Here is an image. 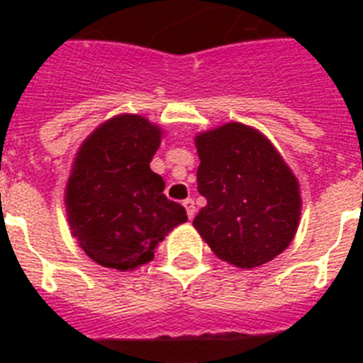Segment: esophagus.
I'll return each mask as SVG.
<instances>
[{"label":"esophagus","instance_id":"1","mask_svg":"<svg viewBox=\"0 0 363 363\" xmlns=\"http://www.w3.org/2000/svg\"><path fill=\"white\" fill-rule=\"evenodd\" d=\"M184 207H185V211H187L189 220H192V218H194V214H196V207H194V201H192L191 198H187V200L184 201Z\"/></svg>","mask_w":363,"mask_h":363}]
</instances>
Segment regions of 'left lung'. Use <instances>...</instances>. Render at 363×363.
Listing matches in <instances>:
<instances>
[{
	"instance_id": "obj_1",
	"label": "left lung",
	"mask_w": 363,
	"mask_h": 363,
	"mask_svg": "<svg viewBox=\"0 0 363 363\" xmlns=\"http://www.w3.org/2000/svg\"><path fill=\"white\" fill-rule=\"evenodd\" d=\"M198 192L207 205L192 225L220 259L240 269L284 252L301 214L300 184L259 130L230 121L194 138Z\"/></svg>"
}]
</instances>
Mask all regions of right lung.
Instances as JSON below:
<instances>
[{
    "mask_svg": "<svg viewBox=\"0 0 363 363\" xmlns=\"http://www.w3.org/2000/svg\"><path fill=\"white\" fill-rule=\"evenodd\" d=\"M162 134L147 118L120 114L92 130L78 149L65 187L67 221L96 264L134 271L187 221L184 207L163 194L162 176L150 171Z\"/></svg>",
    "mask_w": 363,
    "mask_h": 363,
    "instance_id": "right-lung-1",
    "label": "right lung"
}]
</instances>
